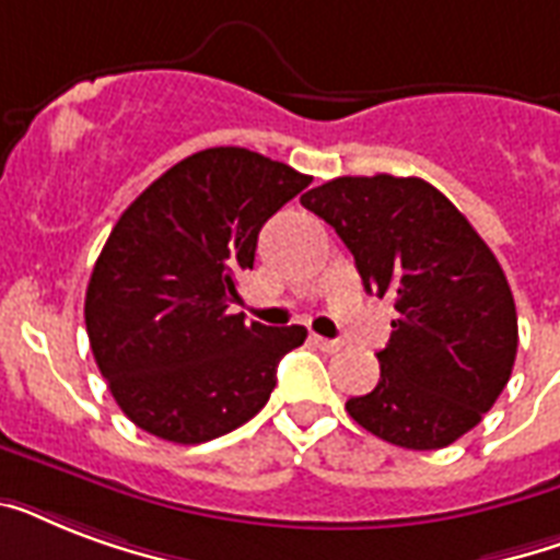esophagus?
<instances>
[{"label": "esophagus", "mask_w": 560, "mask_h": 560, "mask_svg": "<svg viewBox=\"0 0 560 560\" xmlns=\"http://www.w3.org/2000/svg\"><path fill=\"white\" fill-rule=\"evenodd\" d=\"M314 346H319V349L328 351V354H334V351L342 349L340 340H325V337H316V334H314Z\"/></svg>", "instance_id": "1"}]
</instances>
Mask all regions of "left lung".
<instances>
[{
  "mask_svg": "<svg viewBox=\"0 0 560 560\" xmlns=\"http://www.w3.org/2000/svg\"><path fill=\"white\" fill-rule=\"evenodd\" d=\"M354 255L366 293L395 299L381 381L346 409L407 451L474 430L512 377L517 311L505 272L468 218L418 177H337L302 194Z\"/></svg>",
  "mask_w": 560,
  "mask_h": 560,
  "instance_id": "1",
  "label": "left lung"
}]
</instances>
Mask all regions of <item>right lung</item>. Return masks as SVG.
I'll return each mask as SVG.
<instances>
[{
	"instance_id": "add662e5",
	"label": "right lung",
	"mask_w": 560,
	"mask_h": 560,
	"mask_svg": "<svg viewBox=\"0 0 560 560\" xmlns=\"http://www.w3.org/2000/svg\"><path fill=\"white\" fill-rule=\"evenodd\" d=\"M311 177L246 148L191 153L144 188L109 232L86 288V334L113 398L144 433L211 442L270 400L302 325L229 307L258 232Z\"/></svg>"
}]
</instances>
